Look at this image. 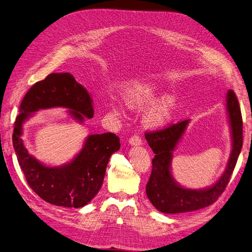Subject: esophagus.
I'll list each match as a JSON object with an SVG mask.
<instances>
[{
	"label": "esophagus",
	"mask_w": 252,
	"mask_h": 252,
	"mask_svg": "<svg viewBox=\"0 0 252 252\" xmlns=\"http://www.w3.org/2000/svg\"><path fill=\"white\" fill-rule=\"evenodd\" d=\"M128 143L130 145H135V146H137V145H141L142 144V138L138 135H134L131 136L128 140Z\"/></svg>",
	"instance_id": "esophagus-1"
}]
</instances>
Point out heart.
I'll return each instance as SVG.
<instances>
[{
  "label": "heart",
  "mask_w": 252,
  "mask_h": 252,
  "mask_svg": "<svg viewBox=\"0 0 252 252\" xmlns=\"http://www.w3.org/2000/svg\"><path fill=\"white\" fill-rule=\"evenodd\" d=\"M125 99L129 107L134 109H141L153 104L156 101V94L152 86L148 84H136L126 91ZM173 107V101H163L160 105H158L155 109L150 112L148 116V123L152 126H157L165 123L171 114ZM113 109L116 112H121L119 106L114 105Z\"/></svg>",
  "instance_id": "b5f03b06"
}]
</instances>
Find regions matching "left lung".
<instances>
[{"instance_id": "1", "label": "left lung", "mask_w": 252, "mask_h": 252, "mask_svg": "<svg viewBox=\"0 0 252 252\" xmlns=\"http://www.w3.org/2000/svg\"><path fill=\"white\" fill-rule=\"evenodd\" d=\"M227 109L232 128L233 149L227 168L220 179L213 187L204 190L183 188L174 181L170 174L171 152L182 138L189 119L145 133V138L155 154L152 159L151 176L146 185V193L156 209L164 214L188 213L213 204L222 194L230 182L243 144L241 110L232 90L227 95Z\"/></svg>"}]
</instances>
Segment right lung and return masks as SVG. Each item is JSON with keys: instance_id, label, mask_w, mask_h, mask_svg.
<instances>
[{"instance_id": "add662e5", "label": "right lung", "mask_w": 252, "mask_h": 252, "mask_svg": "<svg viewBox=\"0 0 252 252\" xmlns=\"http://www.w3.org/2000/svg\"><path fill=\"white\" fill-rule=\"evenodd\" d=\"M52 107L68 108L78 121L94 115L89 93L72 74L51 73L35 83L22 99L14 123L13 146L26 182L43 200L58 206L83 207L99 192L109 158L121 148L119 138L113 133L91 135L70 163L45 166L28 153L20 136L22 124L31 113Z\"/></svg>"}]
</instances>
